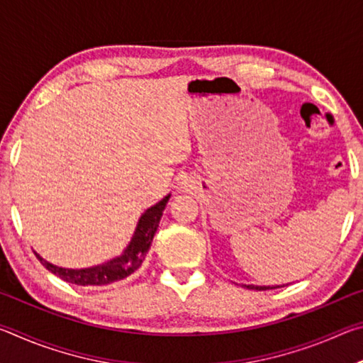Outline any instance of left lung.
Masks as SVG:
<instances>
[{"instance_id": "left-lung-1", "label": "left lung", "mask_w": 363, "mask_h": 363, "mask_svg": "<svg viewBox=\"0 0 363 363\" xmlns=\"http://www.w3.org/2000/svg\"><path fill=\"white\" fill-rule=\"evenodd\" d=\"M245 288H250V290H272V288H277V286H259V285H243Z\"/></svg>"}]
</instances>
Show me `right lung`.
<instances>
[{
	"instance_id": "right-lung-1",
	"label": "right lung",
	"mask_w": 363,
	"mask_h": 363,
	"mask_svg": "<svg viewBox=\"0 0 363 363\" xmlns=\"http://www.w3.org/2000/svg\"><path fill=\"white\" fill-rule=\"evenodd\" d=\"M169 200V195L164 196V199L147 210L143 218L139 219L138 229L134 232V237L130 243V247L125 250L120 257H115L110 262L101 264V266L89 267V269H62L54 266V264L48 262L43 259L40 255L35 256L38 257L40 262L45 266L48 270H51L54 275H57L59 279H62L69 284H75L79 286H102L113 284V281H118L126 279L128 275L140 267V264L145 259V255L149 253L150 245L153 240V235H155L157 227L160 219H162V214L164 206H167Z\"/></svg>"
}]
</instances>
